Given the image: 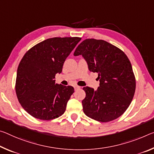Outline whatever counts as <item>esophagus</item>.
<instances>
[{"label": "esophagus", "instance_id": "34e87169", "mask_svg": "<svg viewBox=\"0 0 154 154\" xmlns=\"http://www.w3.org/2000/svg\"><path fill=\"white\" fill-rule=\"evenodd\" d=\"M81 88V87L80 86H74V89H75V90H79V89H80Z\"/></svg>", "mask_w": 154, "mask_h": 154}]
</instances>
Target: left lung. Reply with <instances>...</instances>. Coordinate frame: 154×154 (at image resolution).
Listing matches in <instances>:
<instances>
[{
	"instance_id": "obj_1",
	"label": "left lung",
	"mask_w": 154,
	"mask_h": 154,
	"mask_svg": "<svg viewBox=\"0 0 154 154\" xmlns=\"http://www.w3.org/2000/svg\"><path fill=\"white\" fill-rule=\"evenodd\" d=\"M82 55L90 71L98 73L97 90L84 87L86 97L83 110L90 118L109 122L121 116L130 106L136 89L132 67L127 55L106 41L86 39L77 46L74 55Z\"/></svg>"
}]
</instances>
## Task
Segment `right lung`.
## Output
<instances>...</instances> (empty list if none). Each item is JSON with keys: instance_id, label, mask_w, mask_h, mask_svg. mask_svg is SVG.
<instances>
[{"instance_id": "right-lung-1", "label": "right lung", "mask_w": 154, "mask_h": 154, "mask_svg": "<svg viewBox=\"0 0 154 154\" xmlns=\"http://www.w3.org/2000/svg\"><path fill=\"white\" fill-rule=\"evenodd\" d=\"M81 38H53L33 46L17 70L16 92L24 110L36 119L51 120L64 113L74 88L55 84L66 59Z\"/></svg>"}]
</instances>
